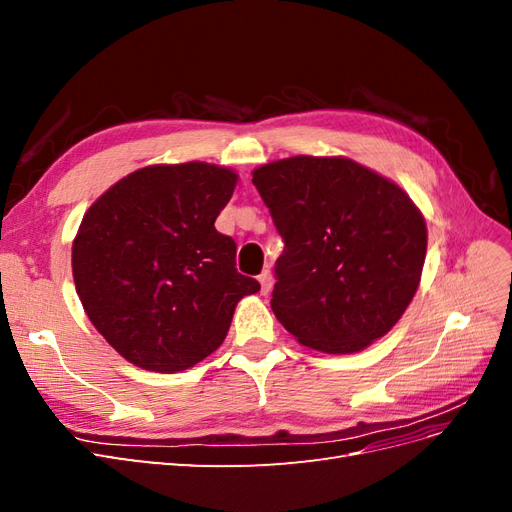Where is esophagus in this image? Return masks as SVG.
Wrapping results in <instances>:
<instances>
[{"label":"esophagus","instance_id":"1","mask_svg":"<svg viewBox=\"0 0 512 512\" xmlns=\"http://www.w3.org/2000/svg\"><path fill=\"white\" fill-rule=\"evenodd\" d=\"M258 282H260V292L267 294V292L271 290V286H273V275H271V271H269V269L262 271V273L258 275Z\"/></svg>","mask_w":512,"mask_h":512}]
</instances>
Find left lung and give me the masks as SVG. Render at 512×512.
<instances>
[{
    "instance_id": "1",
    "label": "left lung",
    "mask_w": 512,
    "mask_h": 512,
    "mask_svg": "<svg viewBox=\"0 0 512 512\" xmlns=\"http://www.w3.org/2000/svg\"><path fill=\"white\" fill-rule=\"evenodd\" d=\"M284 239L271 309L303 346L359 352L391 331L421 282L427 228L410 196L348 158L254 170Z\"/></svg>"
}]
</instances>
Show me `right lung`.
Here are the masks:
<instances>
[{"instance_id": "1", "label": "right lung", "mask_w": 512, "mask_h": 512, "mask_svg": "<svg viewBox=\"0 0 512 512\" xmlns=\"http://www.w3.org/2000/svg\"><path fill=\"white\" fill-rule=\"evenodd\" d=\"M237 175L205 162L147 166L89 207L72 273L89 320L123 359L173 374L218 350L245 294L237 243L215 230Z\"/></svg>"}]
</instances>
